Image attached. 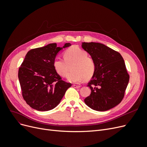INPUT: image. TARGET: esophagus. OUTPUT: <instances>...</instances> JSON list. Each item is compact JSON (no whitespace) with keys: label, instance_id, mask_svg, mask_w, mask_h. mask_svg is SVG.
Here are the masks:
<instances>
[{"label":"esophagus","instance_id":"1","mask_svg":"<svg viewBox=\"0 0 147 147\" xmlns=\"http://www.w3.org/2000/svg\"><path fill=\"white\" fill-rule=\"evenodd\" d=\"M73 86L75 88H79L81 87L80 85H77V84H73Z\"/></svg>","mask_w":147,"mask_h":147}]
</instances>
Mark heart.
<instances>
[{
	"label": "heart",
	"mask_w": 147,
	"mask_h": 147,
	"mask_svg": "<svg viewBox=\"0 0 147 147\" xmlns=\"http://www.w3.org/2000/svg\"><path fill=\"white\" fill-rule=\"evenodd\" d=\"M64 59L56 58L53 61V67L60 76L65 77L68 75L70 65L72 70L67 77L72 83H80L84 79H90L96 70V63L92 57L88 56L86 51L78 47L74 46L68 48L63 53Z\"/></svg>",
	"instance_id": "1"
}]
</instances>
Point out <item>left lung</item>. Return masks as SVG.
<instances>
[{"label": "left lung", "mask_w": 147, "mask_h": 147, "mask_svg": "<svg viewBox=\"0 0 147 147\" xmlns=\"http://www.w3.org/2000/svg\"><path fill=\"white\" fill-rule=\"evenodd\" d=\"M82 48L94 60L96 70L88 83L91 92L85 104L96 111H107L123 100L129 80L121 55L100 43L83 42Z\"/></svg>", "instance_id": "8db88e82"}]
</instances>
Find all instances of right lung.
Returning a JSON list of instances; mask_svg holds the SVG:
<instances>
[{
  "instance_id": "right-lung-1",
  "label": "right lung",
  "mask_w": 147,
  "mask_h": 147,
  "mask_svg": "<svg viewBox=\"0 0 147 147\" xmlns=\"http://www.w3.org/2000/svg\"><path fill=\"white\" fill-rule=\"evenodd\" d=\"M71 45L56 43L32 49L28 52L18 71V78L24 100L38 111L52 110L59 104L72 84L62 80L53 67V61L60 50Z\"/></svg>"
}]
</instances>
